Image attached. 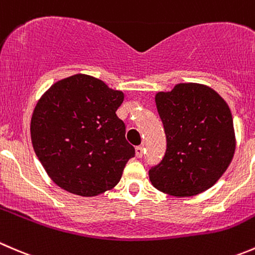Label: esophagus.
Segmentation results:
<instances>
[{
  "mask_svg": "<svg viewBox=\"0 0 255 255\" xmlns=\"http://www.w3.org/2000/svg\"><path fill=\"white\" fill-rule=\"evenodd\" d=\"M135 151H136V157H138V158L142 157V156H143V147H142V146H136Z\"/></svg>",
  "mask_w": 255,
  "mask_h": 255,
  "instance_id": "esophagus-1",
  "label": "esophagus"
}]
</instances>
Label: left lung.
<instances>
[{
	"label": "left lung",
	"instance_id": "obj_1",
	"mask_svg": "<svg viewBox=\"0 0 255 255\" xmlns=\"http://www.w3.org/2000/svg\"><path fill=\"white\" fill-rule=\"evenodd\" d=\"M166 133V152L148 171L158 191L190 197L212 187L226 172L236 150L233 118L210 87L181 83L155 97Z\"/></svg>",
	"mask_w": 255,
	"mask_h": 255
}]
</instances>
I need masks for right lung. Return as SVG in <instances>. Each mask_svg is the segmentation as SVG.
Instances as JSON below:
<instances>
[{"label":"right lung","instance_id":"obj_1","mask_svg":"<svg viewBox=\"0 0 255 255\" xmlns=\"http://www.w3.org/2000/svg\"><path fill=\"white\" fill-rule=\"evenodd\" d=\"M120 90L75 74L54 83L37 103L31 120L34 152L53 182L83 197L114 188L135 148L117 115Z\"/></svg>","mask_w":255,"mask_h":255}]
</instances>
